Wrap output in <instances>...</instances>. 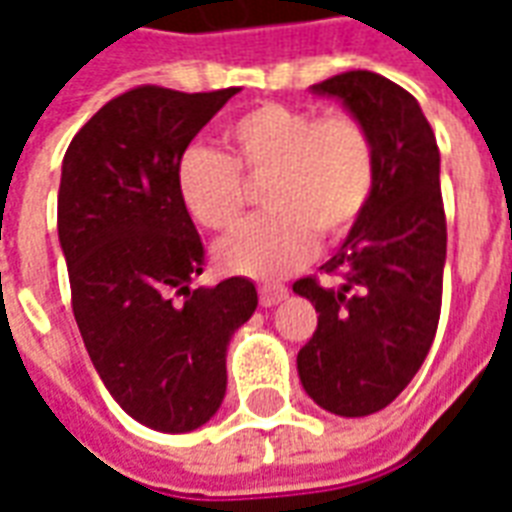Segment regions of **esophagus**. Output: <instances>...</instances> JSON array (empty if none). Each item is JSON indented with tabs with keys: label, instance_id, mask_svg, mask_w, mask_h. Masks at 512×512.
Here are the masks:
<instances>
[{
	"label": "esophagus",
	"instance_id": "obj_1",
	"mask_svg": "<svg viewBox=\"0 0 512 512\" xmlns=\"http://www.w3.org/2000/svg\"><path fill=\"white\" fill-rule=\"evenodd\" d=\"M288 296V288L285 285H260V304L263 307H274L279 301Z\"/></svg>",
	"mask_w": 512,
	"mask_h": 512
}]
</instances>
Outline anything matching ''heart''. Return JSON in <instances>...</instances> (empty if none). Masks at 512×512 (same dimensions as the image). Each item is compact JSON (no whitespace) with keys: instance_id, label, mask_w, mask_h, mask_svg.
<instances>
[{"instance_id":"1","label":"heart","mask_w":512,"mask_h":512,"mask_svg":"<svg viewBox=\"0 0 512 512\" xmlns=\"http://www.w3.org/2000/svg\"><path fill=\"white\" fill-rule=\"evenodd\" d=\"M222 142L224 153L189 147L180 156L175 191L202 230L233 233L246 213L244 180H266V216L216 249L233 274L274 279L304 266L318 235L323 244L343 241L373 200L376 142L354 112L260 104L230 120Z\"/></svg>"}]
</instances>
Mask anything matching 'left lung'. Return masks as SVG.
<instances>
[{
	"label": "left lung",
	"mask_w": 512,
	"mask_h": 512,
	"mask_svg": "<svg viewBox=\"0 0 512 512\" xmlns=\"http://www.w3.org/2000/svg\"><path fill=\"white\" fill-rule=\"evenodd\" d=\"M354 112L376 142V189L365 216L323 271L293 290L310 299L318 329L299 351L307 395L340 417L386 408L425 362L441 315L447 219L439 145L417 98L373 71H348L312 87Z\"/></svg>",
	"instance_id": "8db88e82"
}]
</instances>
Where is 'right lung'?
Returning a JSON list of instances; mask_svg holds the SVG:
<instances>
[{
	"label": "right lung",
	"instance_id": "1",
	"mask_svg": "<svg viewBox=\"0 0 512 512\" xmlns=\"http://www.w3.org/2000/svg\"><path fill=\"white\" fill-rule=\"evenodd\" d=\"M235 93L134 87L101 106L62 158L57 230L73 318L109 395L161 433L219 411L227 345L257 307L246 277L189 288L205 246L175 191L180 156Z\"/></svg>",
	"mask_w": 512,
	"mask_h": 512
}]
</instances>
